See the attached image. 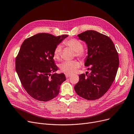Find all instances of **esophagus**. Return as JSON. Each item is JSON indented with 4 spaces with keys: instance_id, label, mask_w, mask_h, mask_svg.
I'll use <instances>...</instances> for the list:
<instances>
[{
    "instance_id": "obj_1",
    "label": "esophagus",
    "mask_w": 134,
    "mask_h": 134,
    "mask_svg": "<svg viewBox=\"0 0 134 134\" xmlns=\"http://www.w3.org/2000/svg\"><path fill=\"white\" fill-rule=\"evenodd\" d=\"M65 75H66V78H69V77L71 75V74H67V73H66V74H65Z\"/></svg>"
}]
</instances>
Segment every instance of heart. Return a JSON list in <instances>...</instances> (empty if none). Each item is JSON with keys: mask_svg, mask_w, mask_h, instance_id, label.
Here are the masks:
<instances>
[{"mask_svg": "<svg viewBox=\"0 0 134 134\" xmlns=\"http://www.w3.org/2000/svg\"><path fill=\"white\" fill-rule=\"evenodd\" d=\"M64 44L71 48L75 52V56L78 57L84 58L86 57L87 53L83 49L82 42L78 39L72 38L64 41ZM62 52V47L60 45L56 46L53 52V58L55 60H59ZM80 66V63L77 60H72L63 62L60 68L61 71L67 74H72Z\"/></svg>", "mask_w": 134, "mask_h": 134, "instance_id": "1", "label": "heart"}]
</instances>
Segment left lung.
<instances>
[{"label":"left lung","mask_w":134,"mask_h":134,"mask_svg":"<svg viewBox=\"0 0 134 134\" xmlns=\"http://www.w3.org/2000/svg\"><path fill=\"white\" fill-rule=\"evenodd\" d=\"M78 36L87 46L85 66L91 72L79 75L75 91L87 100L99 99L115 80L119 66L118 53L111 38L96 31L87 30Z\"/></svg>","instance_id":"1"}]
</instances>
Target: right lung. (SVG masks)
I'll return each instance as SVG.
<instances>
[{"mask_svg": "<svg viewBox=\"0 0 134 134\" xmlns=\"http://www.w3.org/2000/svg\"><path fill=\"white\" fill-rule=\"evenodd\" d=\"M68 36L39 33L25 40L21 45L16 59V71L24 88L34 99L47 102L59 94L66 79L63 73L51 74L58 69L53 52Z\"/></svg>", "mask_w": 134, "mask_h": 134, "instance_id": "right-lung-1", "label": "right lung"}]
</instances>
